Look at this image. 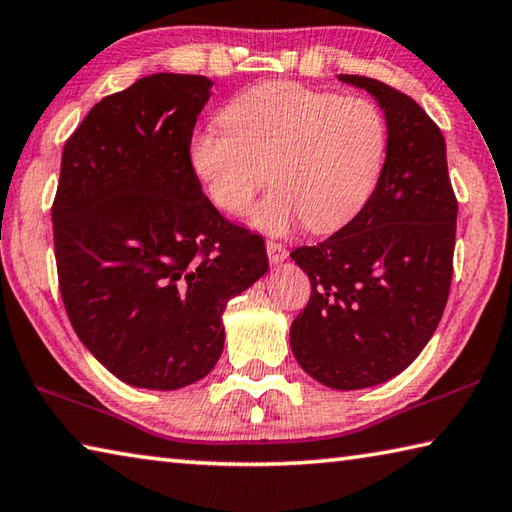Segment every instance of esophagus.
<instances>
[{
	"mask_svg": "<svg viewBox=\"0 0 512 512\" xmlns=\"http://www.w3.org/2000/svg\"><path fill=\"white\" fill-rule=\"evenodd\" d=\"M266 253H268V259H271V264H282L288 257V250L286 246L280 244V241H266Z\"/></svg>",
	"mask_w": 512,
	"mask_h": 512,
	"instance_id": "obj_1",
	"label": "esophagus"
}]
</instances>
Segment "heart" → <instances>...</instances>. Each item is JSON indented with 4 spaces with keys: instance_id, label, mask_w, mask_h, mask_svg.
Returning <instances> with one entry per match:
<instances>
[{
    "instance_id": "obj_1",
    "label": "heart",
    "mask_w": 512,
    "mask_h": 512,
    "mask_svg": "<svg viewBox=\"0 0 512 512\" xmlns=\"http://www.w3.org/2000/svg\"><path fill=\"white\" fill-rule=\"evenodd\" d=\"M224 129L190 136L188 165L224 215L244 212L268 179L275 183L250 224L284 235L297 224L342 228L367 206L383 174L389 132L369 98L338 96L295 82H266L232 98Z\"/></svg>"
}]
</instances>
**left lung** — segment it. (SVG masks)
Here are the masks:
<instances>
[{
	"mask_svg": "<svg viewBox=\"0 0 512 512\" xmlns=\"http://www.w3.org/2000/svg\"><path fill=\"white\" fill-rule=\"evenodd\" d=\"M376 98L389 145L374 194L347 226L291 253L311 297L291 324L300 367L331 389H365L412 365L430 342L452 282L457 199L445 138L385 82L338 76Z\"/></svg>",
	"mask_w": 512,
	"mask_h": 512,
	"instance_id": "left-lung-1",
	"label": "left lung"
}]
</instances>
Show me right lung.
I'll return each instance as SVG.
<instances>
[{
  "mask_svg": "<svg viewBox=\"0 0 512 512\" xmlns=\"http://www.w3.org/2000/svg\"><path fill=\"white\" fill-rule=\"evenodd\" d=\"M212 80L152 73L102 98L62 152L53 201L64 309L91 356L172 392L224 351L230 297L268 273L264 239L201 192L188 143Z\"/></svg>",
  "mask_w": 512,
  "mask_h": 512,
  "instance_id": "right-lung-1",
  "label": "right lung"
}]
</instances>
